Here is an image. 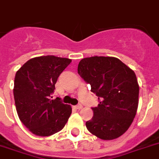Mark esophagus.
<instances>
[{"label": "esophagus", "instance_id": "esophagus-1", "mask_svg": "<svg viewBox=\"0 0 159 159\" xmlns=\"http://www.w3.org/2000/svg\"><path fill=\"white\" fill-rule=\"evenodd\" d=\"M74 108H75V109H76V110H80V109H82V108H83V106H82L81 104H78V105L75 106V107H74Z\"/></svg>", "mask_w": 159, "mask_h": 159}]
</instances>
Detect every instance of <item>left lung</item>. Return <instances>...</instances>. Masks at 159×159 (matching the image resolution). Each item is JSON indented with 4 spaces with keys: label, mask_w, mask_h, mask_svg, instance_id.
I'll return each mask as SVG.
<instances>
[{
    "label": "left lung",
    "mask_w": 159,
    "mask_h": 159,
    "mask_svg": "<svg viewBox=\"0 0 159 159\" xmlns=\"http://www.w3.org/2000/svg\"><path fill=\"white\" fill-rule=\"evenodd\" d=\"M77 71L91 92L98 96L92 119L86 122L90 133L101 140L118 138L129 128L136 115L139 84L134 70L114 57L84 58Z\"/></svg>",
    "instance_id": "1"
}]
</instances>
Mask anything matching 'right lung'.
<instances>
[{"label":"right lung","instance_id":"obj_1","mask_svg":"<svg viewBox=\"0 0 159 159\" xmlns=\"http://www.w3.org/2000/svg\"><path fill=\"white\" fill-rule=\"evenodd\" d=\"M71 59L53 55L28 60L16 72L13 95L23 124L36 135L49 136L65 127L71 107L57 97L52 100L59 75Z\"/></svg>","mask_w":159,"mask_h":159}]
</instances>
